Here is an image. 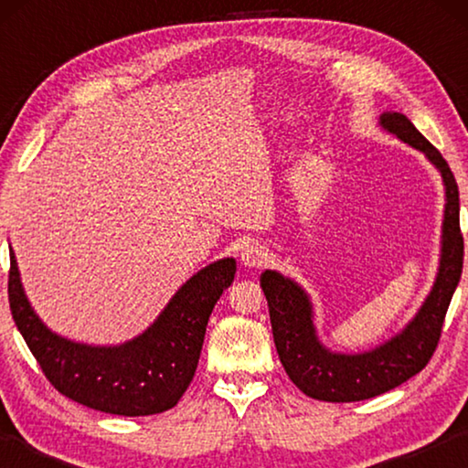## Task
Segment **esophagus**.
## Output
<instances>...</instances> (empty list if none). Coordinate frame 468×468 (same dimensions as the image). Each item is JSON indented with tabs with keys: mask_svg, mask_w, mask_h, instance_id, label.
<instances>
[{
	"mask_svg": "<svg viewBox=\"0 0 468 468\" xmlns=\"http://www.w3.org/2000/svg\"><path fill=\"white\" fill-rule=\"evenodd\" d=\"M266 260H268V250L258 243L245 245V250L241 251V264L245 268H260L266 264Z\"/></svg>",
	"mask_w": 468,
	"mask_h": 468,
	"instance_id": "esophagus-1",
	"label": "esophagus"
}]
</instances>
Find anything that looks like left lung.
<instances>
[{
	"mask_svg": "<svg viewBox=\"0 0 468 468\" xmlns=\"http://www.w3.org/2000/svg\"><path fill=\"white\" fill-rule=\"evenodd\" d=\"M379 125L430 158L446 186L441 227V258L433 289L407 328L371 351L345 355L324 346L314 328L307 292L274 271L260 276L268 301L272 335L284 371L301 392L315 400L355 402L374 399L417 376L435 353L450 301L463 274L464 241L461 233V202L454 173L440 150L427 142L407 115L384 113Z\"/></svg>",
	"mask_w": 468,
	"mask_h": 468,
	"instance_id": "left-lung-1",
	"label": "left lung"
}]
</instances>
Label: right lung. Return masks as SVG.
Segmentation results:
<instances>
[{
  "mask_svg": "<svg viewBox=\"0 0 468 468\" xmlns=\"http://www.w3.org/2000/svg\"><path fill=\"white\" fill-rule=\"evenodd\" d=\"M235 268L233 258L202 268L173 295L153 326L120 346H90L53 335L28 303L14 251L7 299L30 353L63 396L111 415H156L176 407L194 379L206 324L233 282Z\"/></svg>",
  "mask_w": 468,
  "mask_h": 468,
  "instance_id": "obj_1",
  "label": "right lung"
}]
</instances>
